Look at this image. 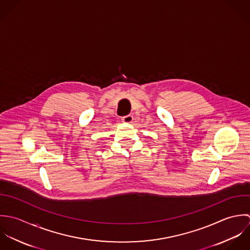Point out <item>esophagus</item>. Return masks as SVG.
Returning <instances> with one entry per match:
<instances>
[{
    "label": "esophagus",
    "mask_w": 250,
    "mask_h": 250,
    "mask_svg": "<svg viewBox=\"0 0 250 250\" xmlns=\"http://www.w3.org/2000/svg\"><path fill=\"white\" fill-rule=\"evenodd\" d=\"M122 121H123L124 123H125V124H130V123H132V121H133V117H132L131 115H127V116L123 117V118H122Z\"/></svg>",
    "instance_id": "esophagus-1"
}]
</instances>
